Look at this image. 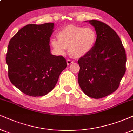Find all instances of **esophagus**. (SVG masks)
Listing matches in <instances>:
<instances>
[{"mask_svg":"<svg viewBox=\"0 0 133 133\" xmlns=\"http://www.w3.org/2000/svg\"><path fill=\"white\" fill-rule=\"evenodd\" d=\"M73 63H74V61H72V60H70V59L67 60V64H68V65L71 64Z\"/></svg>","mask_w":133,"mask_h":133,"instance_id":"1","label":"esophagus"}]
</instances>
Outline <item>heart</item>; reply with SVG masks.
<instances>
[{
  "mask_svg": "<svg viewBox=\"0 0 133 133\" xmlns=\"http://www.w3.org/2000/svg\"><path fill=\"white\" fill-rule=\"evenodd\" d=\"M58 39L53 38L51 45L59 55H63L69 49L70 56L74 58L85 56L93 50L97 42V35L91 27L68 25L60 30Z\"/></svg>",
  "mask_w": 133,
  "mask_h": 133,
  "instance_id": "b5f03b06",
  "label": "heart"
}]
</instances>
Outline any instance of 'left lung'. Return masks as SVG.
<instances>
[{
  "mask_svg": "<svg viewBox=\"0 0 133 133\" xmlns=\"http://www.w3.org/2000/svg\"><path fill=\"white\" fill-rule=\"evenodd\" d=\"M88 22L96 31L97 42L93 50L78 61V82L85 95L99 99L118 89L126 71L127 56L114 29L97 20Z\"/></svg>",
  "mask_w": 133,
  "mask_h": 133,
  "instance_id": "1",
  "label": "left lung"
}]
</instances>
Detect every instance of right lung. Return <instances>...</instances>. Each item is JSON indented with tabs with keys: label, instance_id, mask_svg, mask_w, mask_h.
<instances>
[{
	"label": "right lung",
	"instance_id": "1",
	"mask_svg": "<svg viewBox=\"0 0 133 133\" xmlns=\"http://www.w3.org/2000/svg\"><path fill=\"white\" fill-rule=\"evenodd\" d=\"M53 28L51 23L28 24L9 42L6 56L8 78L27 95L42 96L50 93L67 67L63 56L50 53Z\"/></svg>",
	"mask_w": 133,
	"mask_h": 133
}]
</instances>
